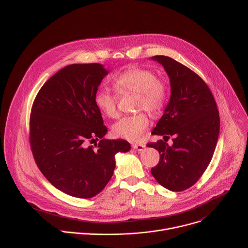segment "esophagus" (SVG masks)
Here are the masks:
<instances>
[{"label": "esophagus", "instance_id": "1", "mask_svg": "<svg viewBox=\"0 0 248 248\" xmlns=\"http://www.w3.org/2000/svg\"><path fill=\"white\" fill-rule=\"evenodd\" d=\"M132 148L137 151H142L145 148L144 144H132Z\"/></svg>", "mask_w": 248, "mask_h": 248}]
</instances>
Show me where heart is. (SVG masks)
Returning a JSON list of instances; mask_svg holds the SVG:
<instances>
[{
	"mask_svg": "<svg viewBox=\"0 0 248 248\" xmlns=\"http://www.w3.org/2000/svg\"><path fill=\"white\" fill-rule=\"evenodd\" d=\"M114 86L120 94L138 95L137 109L145 110L151 115H159L168 100V86L157 78L154 72L142 67H130L117 76ZM119 97L108 90H98L94 96L96 107L107 117L115 118L118 113ZM149 125L146 114L139 113L121 118L113 126L114 134L128 141H137Z\"/></svg>",
	"mask_w": 248,
	"mask_h": 248,
	"instance_id": "b5f03b06",
	"label": "heart"
}]
</instances>
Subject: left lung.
<instances>
[{"instance_id": "left-lung-1", "label": "left lung", "mask_w": 248, "mask_h": 248, "mask_svg": "<svg viewBox=\"0 0 248 248\" xmlns=\"http://www.w3.org/2000/svg\"><path fill=\"white\" fill-rule=\"evenodd\" d=\"M170 78V98L152 134L163 140L148 143L160 153L151 169L155 180L171 191L192 186L213 157L220 131L216 101L203 79L183 63L166 56H154ZM172 136L173 145L166 141Z\"/></svg>"}]
</instances>
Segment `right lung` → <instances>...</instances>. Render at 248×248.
<instances>
[{
  "label": "right lung",
  "instance_id": "add662e5",
  "mask_svg": "<svg viewBox=\"0 0 248 248\" xmlns=\"http://www.w3.org/2000/svg\"><path fill=\"white\" fill-rule=\"evenodd\" d=\"M108 73L100 63L66 65L46 81L32 105L34 160L45 178L70 196L101 192L114 173L115 155L130 149L126 140L102 138L108 129L94 96ZM100 138L98 145H88Z\"/></svg>",
  "mask_w": 248,
  "mask_h": 248
}]
</instances>
